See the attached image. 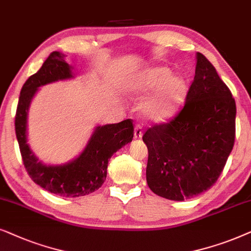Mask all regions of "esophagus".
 Here are the masks:
<instances>
[{"mask_svg":"<svg viewBox=\"0 0 251 251\" xmlns=\"http://www.w3.org/2000/svg\"><path fill=\"white\" fill-rule=\"evenodd\" d=\"M142 135H143V132H142L141 126H140V125L135 126V128H134V138L135 139H141Z\"/></svg>","mask_w":251,"mask_h":251,"instance_id":"34e87169","label":"esophagus"}]
</instances>
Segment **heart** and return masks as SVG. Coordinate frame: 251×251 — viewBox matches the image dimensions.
<instances>
[{"label":"heart","instance_id":"heart-1","mask_svg":"<svg viewBox=\"0 0 251 251\" xmlns=\"http://www.w3.org/2000/svg\"><path fill=\"white\" fill-rule=\"evenodd\" d=\"M126 91L141 98L142 113L155 123H163L176 115L188 94V82L182 75H172L168 66L157 65L139 71L126 81Z\"/></svg>","mask_w":251,"mask_h":251}]
</instances>
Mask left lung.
<instances>
[{"instance_id":"obj_1","label":"left lung","mask_w":251,"mask_h":251,"mask_svg":"<svg viewBox=\"0 0 251 251\" xmlns=\"http://www.w3.org/2000/svg\"><path fill=\"white\" fill-rule=\"evenodd\" d=\"M232 93L201 52L195 76L179 115L143 135L148 148L147 183L172 201L193 199L219 178L235 139Z\"/></svg>"}]
</instances>
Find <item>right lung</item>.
Instances as JSON below:
<instances>
[{
  "instance_id": "1",
  "label": "right lung",
  "mask_w": 251,
  "mask_h": 251,
  "mask_svg": "<svg viewBox=\"0 0 251 251\" xmlns=\"http://www.w3.org/2000/svg\"><path fill=\"white\" fill-rule=\"evenodd\" d=\"M65 55L53 51L41 68L23 86L17 106L15 128L26 171L36 185L65 198L88 195L103 185L109 159L133 139L131 119L117 124L96 126L79 156L65 164H45L39 160L28 145L27 119L32 100L40 87L61 80L75 78L73 66L64 61Z\"/></svg>"
}]
</instances>
